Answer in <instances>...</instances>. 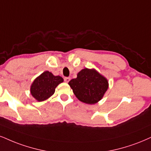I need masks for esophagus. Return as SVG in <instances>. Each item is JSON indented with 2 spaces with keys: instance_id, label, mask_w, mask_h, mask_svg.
Returning <instances> with one entry per match:
<instances>
[{
  "instance_id": "34e87169",
  "label": "esophagus",
  "mask_w": 151,
  "mask_h": 151,
  "mask_svg": "<svg viewBox=\"0 0 151 151\" xmlns=\"http://www.w3.org/2000/svg\"><path fill=\"white\" fill-rule=\"evenodd\" d=\"M64 81L66 82V83H68V82H69V81L70 80V78H68V77H66V78H64Z\"/></svg>"
}]
</instances>
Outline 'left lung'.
<instances>
[{
  "mask_svg": "<svg viewBox=\"0 0 151 151\" xmlns=\"http://www.w3.org/2000/svg\"><path fill=\"white\" fill-rule=\"evenodd\" d=\"M68 85L80 101L88 104L100 101L109 87L108 81L104 76L96 70L88 68L81 70L77 78L70 80Z\"/></svg>",
  "mask_w": 151,
  "mask_h": 151,
  "instance_id": "8db88e82",
  "label": "left lung"
}]
</instances>
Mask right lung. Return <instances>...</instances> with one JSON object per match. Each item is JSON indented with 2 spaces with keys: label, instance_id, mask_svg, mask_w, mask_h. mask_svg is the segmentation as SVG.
Instances as JSON below:
<instances>
[{
  "label": "right lung",
  "instance_id": "1",
  "mask_svg": "<svg viewBox=\"0 0 151 151\" xmlns=\"http://www.w3.org/2000/svg\"><path fill=\"white\" fill-rule=\"evenodd\" d=\"M64 81L61 76H55L52 73L45 71L35 79L31 87L32 96L38 101L50 97L55 92V88Z\"/></svg>",
  "mask_w": 151,
  "mask_h": 151
}]
</instances>
